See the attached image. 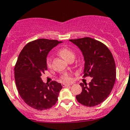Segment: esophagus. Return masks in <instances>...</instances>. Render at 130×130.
I'll use <instances>...</instances> for the list:
<instances>
[{"mask_svg":"<svg viewBox=\"0 0 130 130\" xmlns=\"http://www.w3.org/2000/svg\"><path fill=\"white\" fill-rule=\"evenodd\" d=\"M62 85L63 87H68V86L71 85V84H65V83H63V84H62Z\"/></svg>","mask_w":130,"mask_h":130,"instance_id":"obj_1","label":"esophagus"}]
</instances>
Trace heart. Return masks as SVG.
Here are the masks:
<instances>
[{
  "instance_id": "1",
  "label": "heart",
  "mask_w": 130,
  "mask_h": 130,
  "mask_svg": "<svg viewBox=\"0 0 130 130\" xmlns=\"http://www.w3.org/2000/svg\"><path fill=\"white\" fill-rule=\"evenodd\" d=\"M59 53L62 57H63L65 60L68 61V62H70L71 60H74L75 57L74 53L71 50L68 48H61L59 51ZM46 66L48 68H50L51 67V58L50 57H48L46 59ZM61 78H62V80L65 81V82H69L71 80V76L67 73H63L61 76Z\"/></svg>"
}]
</instances>
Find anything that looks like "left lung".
Instances as JSON below:
<instances>
[{
	"label": "left lung",
	"mask_w": 130,
	"mask_h": 130,
	"mask_svg": "<svg viewBox=\"0 0 130 130\" xmlns=\"http://www.w3.org/2000/svg\"><path fill=\"white\" fill-rule=\"evenodd\" d=\"M69 40L77 45L84 56L83 77H93L88 85L80 83L82 93L76 99L87 107L98 105L108 97L115 85L116 70L112 53L105 45L90 37Z\"/></svg>",
	"instance_id": "obj_1"
}]
</instances>
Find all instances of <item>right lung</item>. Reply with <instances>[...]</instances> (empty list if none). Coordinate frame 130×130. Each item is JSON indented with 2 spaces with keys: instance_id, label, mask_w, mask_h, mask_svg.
<instances>
[{
  "instance_id": "obj_1",
  "label": "right lung",
  "mask_w": 130,
  "mask_h": 130,
  "mask_svg": "<svg viewBox=\"0 0 130 130\" xmlns=\"http://www.w3.org/2000/svg\"><path fill=\"white\" fill-rule=\"evenodd\" d=\"M62 42L40 39L29 42L19 55L14 67V78L18 93L29 107L38 110L49 109L56 104L60 83L45 84L41 76L48 69L46 57L53 47Z\"/></svg>"
}]
</instances>
